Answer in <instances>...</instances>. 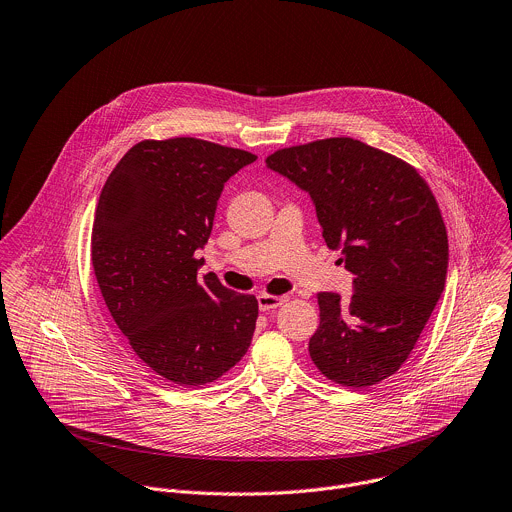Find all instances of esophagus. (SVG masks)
Wrapping results in <instances>:
<instances>
[{
    "instance_id": "obj_1",
    "label": "esophagus",
    "mask_w": 512,
    "mask_h": 512,
    "mask_svg": "<svg viewBox=\"0 0 512 512\" xmlns=\"http://www.w3.org/2000/svg\"><path fill=\"white\" fill-rule=\"evenodd\" d=\"M287 299L283 295H267V293H261L257 295V303H259V309L261 311H273L277 307H281Z\"/></svg>"
}]
</instances>
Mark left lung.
Returning <instances> with one entry per match:
<instances>
[{"label":"left lung","instance_id":"left-lung-1","mask_svg":"<svg viewBox=\"0 0 512 512\" xmlns=\"http://www.w3.org/2000/svg\"><path fill=\"white\" fill-rule=\"evenodd\" d=\"M265 162L309 193L327 247L356 275L350 301L317 293L311 362L348 388L390 378L446 283L448 235L428 183L402 158L348 136L281 148Z\"/></svg>","mask_w":512,"mask_h":512}]
</instances>
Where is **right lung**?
<instances>
[{"label":"right lung","mask_w":512,"mask_h":512,"mask_svg":"<svg viewBox=\"0 0 512 512\" xmlns=\"http://www.w3.org/2000/svg\"><path fill=\"white\" fill-rule=\"evenodd\" d=\"M257 156L179 136L134 144L110 173L92 225V267L132 352L160 378L205 386L249 350L255 295L199 279L225 183Z\"/></svg>","instance_id":"1"}]
</instances>
